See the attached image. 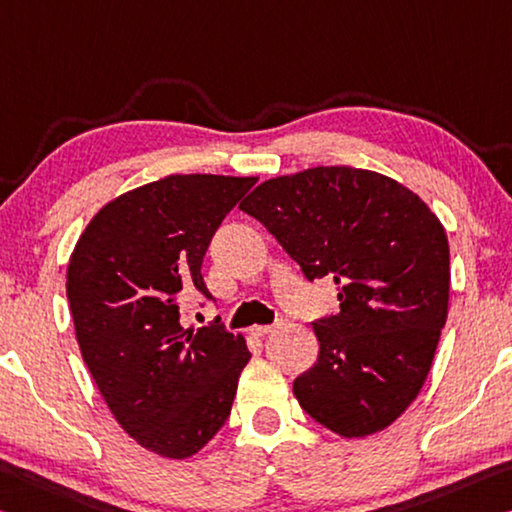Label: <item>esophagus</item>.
I'll list each match as a JSON object with an SVG mask.
<instances>
[{
    "label": "esophagus",
    "mask_w": 512,
    "mask_h": 512,
    "mask_svg": "<svg viewBox=\"0 0 512 512\" xmlns=\"http://www.w3.org/2000/svg\"><path fill=\"white\" fill-rule=\"evenodd\" d=\"M275 328H280V323H271V326H255V328H253V335H255V337H266V335H269V332H273Z\"/></svg>",
    "instance_id": "1"
}]
</instances>
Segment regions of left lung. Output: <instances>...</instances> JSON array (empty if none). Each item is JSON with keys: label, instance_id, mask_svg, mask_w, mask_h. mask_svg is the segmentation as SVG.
<instances>
[{"label": "left lung", "instance_id": "left-lung-1", "mask_svg": "<svg viewBox=\"0 0 512 512\" xmlns=\"http://www.w3.org/2000/svg\"><path fill=\"white\" fill-rule=\"evenodd\" d=\"M307 280L332 275L319 358L294 380L307 415L342 437L387 428L417 399L449 310V241L417 193L373 170L319 166L266 180L239 205Z\"/></svg>", "mask_w": 512, "mask_h": 512}]
</instances>
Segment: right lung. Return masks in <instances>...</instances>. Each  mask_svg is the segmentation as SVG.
Masks as SVG:
<instances>
[{"label":"right lung","mask_w":512,"mask_h":512,"mask_svg":"<svg viewBox=\"0 0 512 512\" xmlns=\"http://www.w3.org/2000/svg\"><path fill=\"white\" fill-rule=\"evenodd\" d=\"M257 177L168 175L93 216L68 264L77 342L113 417L143 449L189 458L230 417L246 339L182 328L186 296L212 300L202 259Z\"/></svg>","instance_id":"1"}]
</instances>
